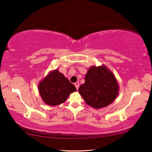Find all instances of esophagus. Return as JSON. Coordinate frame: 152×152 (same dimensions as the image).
Returning <instances> with one entry per match:
<instances>
[{"label":"esophagus","mask_w":152,"mask_h":152,"mask_svg":"<svg viewBox=\"0 0 152 152\" xmlns=\"http://www.w3.org/2000/svg\"><path fill=\"white\" fill-rule=\"evenodd\" d=\"M74 85H75V86H76V89L78 90V88H79V82H76L75 84H74Z\"/></svg>","instance_id":"obj_1"}]
</instances>
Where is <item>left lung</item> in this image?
<instances>
[{"mask_svg": "<svg viewBox=\"0 0 152 152\" xmlns=\"http://www.w3.org/2000/svg\"><path fill=\"white\" fill-rule=\"evenodd\" d=\"M78 91L87 104L101 109L115 101L119 93V85L106 66H92L87 72L85 82L81 84Z\"/></svg>", "mask_w": 152, "mask_h": 152, "instance_id": "obj_1", "label": "left lung"}]
</instances>
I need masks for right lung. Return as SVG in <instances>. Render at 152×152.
Wrapping results in <instances>:
<instances>
[{
  "instance_id": "1",
  "label": "right lung",
  "mask_w": 152,
  "mask_h": 152,
  "mask_svg": "<svg viewBox=\"0 0 152 152\" xmlns=\"http://www.w3.org/2000/svg\"><path fill=\"white\" fill-rule=\"evenodd\" d=\"M38 88L43 102L50 106L63 103L70 93L76 91L75 86L57 69L39 82Z\"/></svg>"
}]
</instances>
